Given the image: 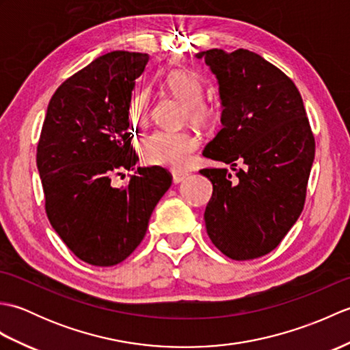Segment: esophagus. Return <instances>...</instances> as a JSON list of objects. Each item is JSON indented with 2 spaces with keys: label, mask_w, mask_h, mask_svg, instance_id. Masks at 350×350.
<instances>
[{
  "label": "esophagus",
  "mask_w": 350,
  "mask_h": 350,
  "mask_svg": "<svg viewBox=\"0 0 350 350\" xmlns=\"http://www.w3.org/2000/svg\"><path fill=\"white\" fill-rule=\"evenodd\" d=\"M189 174L187 173V171H173V182L174 183H180L183 182L185 179H187Z\"/></svg>",
  "instance_id": "34e87169"
}]
</instances>
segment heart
I'll return each instance as SVG.
<instances>
[{
    "label": "heart",
    "instance_id": "obj_1",
    "mask_svg": "<svg viewBox=\"0 0 350 350\" xmlns=\"http://www.w3.org/2000/svg\"><path fill=\"white\" fill-rule=\"evenodd\" d=\"M167 88L179 99L187 113L185 117L196 126L211 124L218 116V103L203 99V84L194 73L171 72L165 79ZM150 116V94L147 90H138L129 103V118L133 124L144 126ZM198 139L188 131H156L141 144L143 159L156 167L180 170L192 159Z\"/></svg>",
    "mask_w": 350,
    "mask_h": 350
}]
</instances>
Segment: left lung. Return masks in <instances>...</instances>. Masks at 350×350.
Segmentation results:
<instances>
[{"label": "left lung", "mask_w": 350, "mask_h": 350, "mask_svg": "<svg viewBox=\"0 0 350 350\" xmlns=\"http://www.w3.org/2000/svg\"><path fill=\"white\" fill-rule=\"evenodd\" d=\"M196 57L217 77L222 105V128L203 154L236 171L200 170L213 185L207 234L230 258L262 257L284 239L306 203L316 150L306 108L293 81L256 52L209 49Z\"/></svg>", "instance_id": "left-lung-1"}]
</instances>
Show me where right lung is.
Segmentation results:
<instances>
[{
	"mask_svg": "<svg viewBox=\"0 0 350 350\" xmlns=\"http://www.w3.org/2000/svg\"><path fill=\"white\" fill-rule=\"evenodd\" d=\"M147 62V54L113 51L66 79L49 100L37 144L51 226L93 266L117 265L135 251L171 187L161 167H138L122 188L111 182L138 162L129 103Z\"/></svg>",
	"mask_w": 350,
	"mask_h": 350,
	"instance_id": "right-lung-1",
	"label": "right lung"
}]
</instances>
